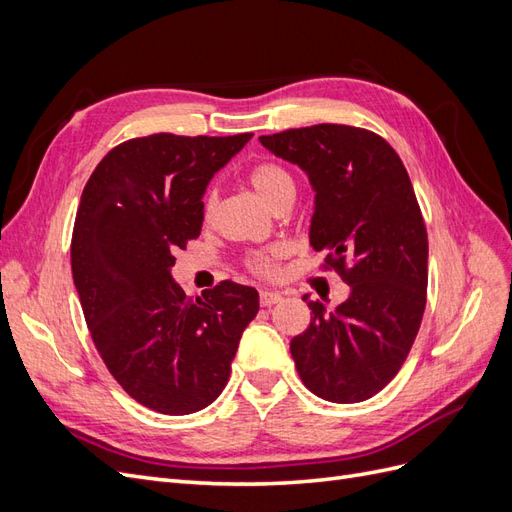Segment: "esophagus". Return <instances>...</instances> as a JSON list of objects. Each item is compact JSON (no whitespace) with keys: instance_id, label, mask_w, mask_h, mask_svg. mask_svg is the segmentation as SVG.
I'll use <instances>...</instances> for the list:
<instances>
[{"instance_id":"1","label":"esophagus","mask_w":512,"mask_h":512,"mask_svg":"<svg viewBox=\"0 0 512 512\" xmlns=\"http://www.w3.org/2000/svg\"><path fill=\"white\" fill-rule=\"evenodd\" d=\"M284 297L280 292H271V290H262L260 292V305L262 307H271V305H275V303H280Z\"/></svg>"}]
</instances>
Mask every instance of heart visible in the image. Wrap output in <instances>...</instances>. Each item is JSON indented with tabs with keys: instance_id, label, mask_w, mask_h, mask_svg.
<instances>
[{
	"instance_id": "heart-1",
	"label": "heart",
	"mask_w": 512,
	"mask_h": 512,
	"mask_svg": "<svg viewBox=\"0 0 512 512\" xmlns=\"http://www.w3.org/2000/svg\"><path fill=\"white\" fill-rule=\"evenodd\" d=\"M250 183L254 185V190L267 200V203L277 209L282 203H286L288 198L294 196V179L290 175V170L280 164V162H258L250 170ZM218 209V192H207L203 198V220L211 222L213 213ZM288 254L286 245H271L267 250L254 252L245 258V269L250 271L256 277H262V280H275L280 275L282 267L280 262Z\"/></svg>"
}]
</instances>
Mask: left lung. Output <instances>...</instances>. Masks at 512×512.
Returning <instances> with one entry per match:
<instances>
[{"label": "left lung", "mask_w": 512, "mask_h": 512, "mask_svg": "<svg viewBox=\"0 0 512 512\" xmlns=\"http://www.w3.org/2000/svg\"><path fill=\"white\" fill-rule=\"evenodd\" d=\"M299 164L316 190L309 239L324 271L350 286L327 314L320 301L290 354L303 384L335 404L374 397L408 359L427 303V228L397 151L376 132L318 123L260 136Z\"/></svg>", "instance_id": "8db88e82"}]
</instances>
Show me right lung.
Returning a JSON list of instances; mask_svg holds the SVG:
<instances>
[{"mask_svg":"<svg viewBox=\"0 0 512 512\" xmlns=\"http://www.w3.org/2000/svg\"><path fill=\"white\" fill-rule=\"evenodd\" d=\"M250 138H130L100 160L76 211L70 260L91 339L121 389L160 414L218 399L258 314L250 286L226 280L194 299L170 277L203 228L211 177Z\"/></svg>","mask_w":512,"mask_h":512,"instance_id":"1","label":"right lung"}]
</instances>
